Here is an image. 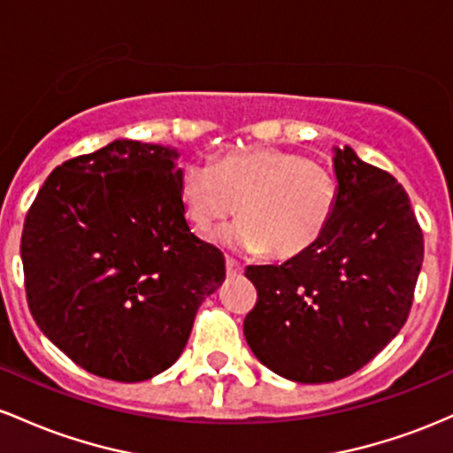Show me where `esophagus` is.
<instances>
[{
    "instance_id": "34e87169",
    "label": "esophagus",
    "mask_w": 453,
    "mask_h": 453,
    "mask_svg": "<svg viewBox=\"0 0 453 453\" xmlns=\"http://www.w3.org/2000/svg\"><path fill=\"white\" fill-rule=\"evenodd\" d=\"M242 272H243L242 263H237V261H235V258L226 257V276H228V278H235V276H242Z\"/></svg>"
}]
</instances>
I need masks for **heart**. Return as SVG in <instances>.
<instances>
[{
    "label": "heart",
    "mask_w": 453,
    "mask_h": 453,
    "mask_svg": "<svg viewBox=\"0 0 453 453\" xmlns=\"http://www.w3.org/2000/svg\"><path fill=\"white\" fill-rule=\"evenodd\" d=\"M180 199L192 228L207 233L237 211L242 220L213 235L231 250L295 258L325 235L338 210L336 173L278 147L231 151L213 165L188 162Z\"/></svg>",
    "instance_id": "1"
}]
</instances>
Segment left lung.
Wrapping results in <instances>:
<instances>
[{"label": "left lung", "instance_id": "8db88e82", "mask_svg": "<svg viewBox=\"0 0 453 453\" xmlns=\"http://www.w3.org/2000/svg\"><path fill=\"white\" fill-rule=\"evenodd\" d=\"M338 210L325 235L282 265H248L257 306L243 336L263 365L297 383L357 372L403 329L424 261L409 195L350 147L334 150Z\"/></svg>", "mask_w": 453, "mask_h": 453}]
</instances>
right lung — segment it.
<instances>
[{
	"label": "right lung",
	"mask_w": 453,
	"mask_h": 453,
	"mask_svg": "<svg viewBox=\"0 0 453 453\" xmlns=\"http://www.w3.org/2000/svg\"><path fill=\"white\" fill-rule=\"evenodd\" d=\"M177 158L117 139L58 166L25 216L34 321L103 379L136 383L171 368L203 299L225 282L222 252L186 222Z\"/></svg>",
	"instance_id": "add662e5"
}]
</instances>
